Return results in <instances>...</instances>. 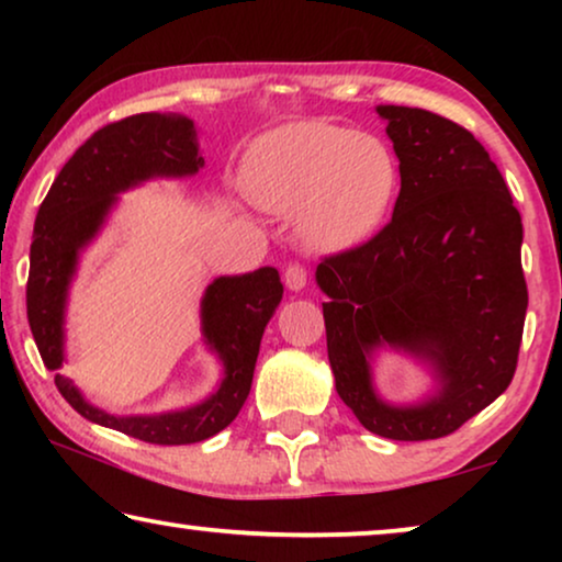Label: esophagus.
I'll use <instances>...</instances> for the list:
<instances>
[{
    "label": "esophagus",
    "mask_w": 562,
    "mask_h": 562,
    "mask_svg": "<svg viewBox=\"0 0 562 562\" xmlns=\"http://www.w3.org/2000/svg\"><path fill=\"white\" fill-rule=\"evenodd\" d=\"M283 283H286L289 291H302L306 286V271L302 266H289L286 273H283Z\"/></svg>",
    "instance_id": "1"
}]
</instances>
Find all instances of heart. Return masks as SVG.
Instances as JSON below:
<instances>
[{"mask_svg": "<svg viewBox=\"0 0 562 562\" xmlns=\"http://www.w3.org/2000/svg\"><path fill=\"white\" fill-rule=\"evenodd\" d=\"M243 183L263 210L294 214L306 248L342 252L383 227L398 194V160L373 133L291 122L250 145Z\"/></svg>", "mask_w": 562, "mask_h": 562, "instance_id": "heart-1", "label": "heart"}]
</instances>
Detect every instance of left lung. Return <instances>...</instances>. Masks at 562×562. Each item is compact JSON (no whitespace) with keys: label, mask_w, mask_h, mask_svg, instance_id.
<instances>
[{"label":"left lung","mask_w":562,"mask_h":562,"mask_svg":"<svg viewBox=\"0 0 562 562\" xmlns=\"http://www.w3.org/2000/svg\"><path fill=\"white\" fill-rule=\"evenodd\" d=\"M398 158L394 217L325 258L317 286L335 389L368 432L437 440L509 386L527 314L521 217L504 176L465 127L417 106H375ZM381 349L417 359L436 386L419 403L374 389Z\"/></svg>","instance_id":"obj_1"}]
</instances>
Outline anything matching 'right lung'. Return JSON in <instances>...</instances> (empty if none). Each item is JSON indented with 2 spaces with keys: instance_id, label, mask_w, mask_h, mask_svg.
Listing matches in <instances>:
<instances>
[{
  "instance_id": "obj_1",
  "label": "right lung",
  "mask_w": 562,
  "mask_h": 562,
  "mask_svg": "<svg viewBox=\"0 0 562 562\" xmlns=\"http://www.w3.org/2000/svg\"><path fill=\"white\" fill-rule=\"evenodd\" d=\"M204 168L194 120L145 112L97 130L68 158L43 199L30 245L27 322L56 386L81 417L153 445H191L217 435L250 394L260 337L281 304L283 283L271 266L220 276L199 302L206 350L222 366L217 389L199 404L160 414H110L60 373L66 363L68 291L81 252L97 240L120 194L153 179H189Z\"/></svg>"
}]
</instances>
